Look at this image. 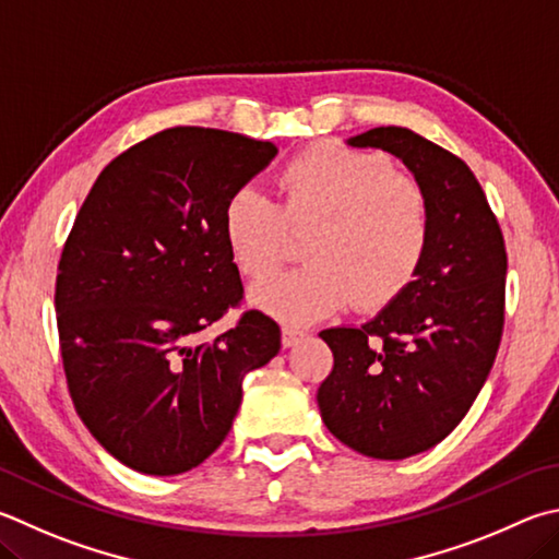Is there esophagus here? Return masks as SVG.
I'll list each match as a JSON object with an SVG mask.
<instances>
[{"label":"esophagus","instance_id":"obj_1","mask_svg":"<svg viewBox=\"0 0 559 559\" xmlns=\"http://www.w3.org/2000/svg\"><path fill=\"white\" fill-rule=\"evenodd\" d=\"M308 337V332L306 330H300V328H290V324H286V328L281 330V344L283 347H296L298 342H302Z\"/></svg>","mask_w":559,"mask_h":559}]
</instances>
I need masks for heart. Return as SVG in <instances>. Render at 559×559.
<instances>
[{
	"label": "heart",
	"mask_w": 559,
	"mask_h": 559,
	"mask_svg": "<svg viewBox=\"0 0 559 559\" xmlns=\"http://www.w3.org/2000/svg\"><path fill=\"white\" fill-rule=\"evenodd\" d=\"M278 205L241 186L222 205V237L237 269L263 278L286 261L290 231H308L306 266L251 288V302L290 324L328 318L354 300L393 302L418 276L432 239L423 182L391 158L342 144H312L276 174Z\"/></svg>",
	"instance_id": "heart-1"
}]
</instances>
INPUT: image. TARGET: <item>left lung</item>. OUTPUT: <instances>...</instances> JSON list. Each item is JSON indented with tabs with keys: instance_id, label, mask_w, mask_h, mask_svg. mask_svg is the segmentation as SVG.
Returning a JSON list of instances; mask_svg holds the SVG:
<instances>
[{
	"instance_id": "1",
	"label": "left lung",
	"mask_w": 559,
	"mask_h": 559,
	"mask_svg": "<svg viewBox=\"0 0 559 559\" xmlns=\"http://www.w3.org/2000/svg\"><path fill=\"white\" fill-rule=\"evenodd\" d=\"M349 146L399 156L430 195L432 239L418 276L361 328L320 337L334 367L320 383L328 430L373 460H405L442 442L472 408L503 332L506 245L479 180L462 158L403 127Z\"/></svg>"
}]
</instances>
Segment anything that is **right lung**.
Listing matches in <instances>:
<instances>
[{"mask_svg": "<svg viewBox=\"0 0 559 559\" xmlns=\"http://www.w3.org/2000/svg\"><path fill=\"white\" fill-rule=\"evenodd\" d=\"M276 154L235 131H158L99 174L66 239L56 320L70 399L93 438L141 474L205 462L241 381L281 349L278 324L259 310L198 342L245 298L222 205Z\"/></svg>", "mask_w": 559, "mask_h": 559, "instance_id": "add662e5", "label": "right lung"}]
</instances>
